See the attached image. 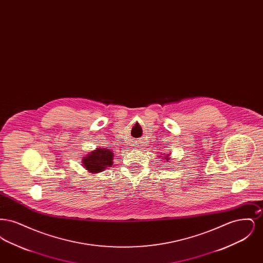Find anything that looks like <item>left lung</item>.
Instances as JSON below:
<instances>
[{
  "instance_id": "8db88e82",
  "label": "left lung",
  "mask_w": 263,
  "mask_h": 263,
  "mask_svg": "<svg viewBox=\"0 0 263 263\" xmlns=\"http://www.w3.org/2000/svg\"><path fill=\"white\" fill-rule=\"evenodd\" d=\"M166 156H168V155H166Z\"/></svg>"
}]
</instances>
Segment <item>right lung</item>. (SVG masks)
Here are the masks:
<instances>
[{"label":"right lung","instance_id":"right-lung-1","mask_svg":"<svg viewBox=\"0 0 263 263\" xmlns=\"http://www.w3.org/2000/svg\"><path fill=\"white\" fill-rule=\"evenodd\" d=\"M113 154L107 149H98L89 153L84 158L83 164L89 173L97 174L104 168L111 166L113 163Z\"/></svg>","mask_w":263,"mask_h":263}]
</instances>
